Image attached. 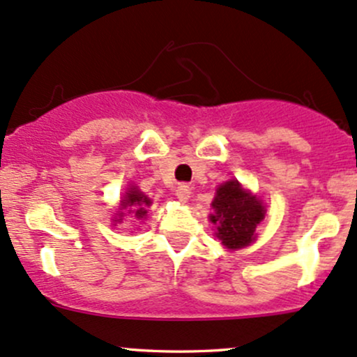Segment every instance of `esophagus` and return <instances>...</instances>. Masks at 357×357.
I'll return each instance as SVG.
<instances>
[{"mask_svg": "<svg viewBox=\"0 0 357 357\" xmlns=\"http://www.w3.org/2000/svg\"><path fill=\"white\" fill-rule=\"evenodd\" d=\"M175 195H177L180 202H187L190 199V195H192V187L187 185V183H180L177 190H175Z\"/></svg>", "mask_w": 357, "mask_h": 357, "instance_id": "1", "label": "esophagus"}]
</instances>
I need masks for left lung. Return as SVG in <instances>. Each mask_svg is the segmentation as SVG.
<instances>
[{"instance_id": "obj_1", "label": "left lung", "mask_w": 357, "mask_h": 357, "mask_svg": "<svg viewBox=\"0 0 357 357\" xmlns=\"http://www.w3.org/2000/svg\"><path fill=\"white\" fill-rule=\"evenodd\" d=\"M213 209L216 214L211 216V221L218 225L216 236L231 250L247 247L255 240V228L266 213L262 202L245 192L236 180L218 187Z\"/></svg>"}]
</instances>
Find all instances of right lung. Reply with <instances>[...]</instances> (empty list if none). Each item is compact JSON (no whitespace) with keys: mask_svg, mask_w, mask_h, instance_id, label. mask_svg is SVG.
<instances>
[{"mask_svg":"<svg viewBox=\"0 0 357 357\" xmlns=\"http://www.w3.org/2000/svg\"><path fill=\"white\" fill-rule=\"evenodd\" d=\"M149 204H151V201H149L146 195L141 194L139 190L136 189L129 190L126 199L122 201V208H129V213H134V216H136L137 220L146 216V208Z\"/></svg>","mask_w":357,"mask_h":357,"instance_id":"obj_1","label":"right lung"}]
</instances>
